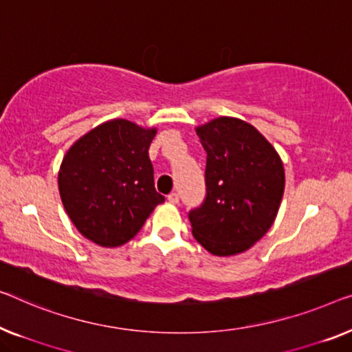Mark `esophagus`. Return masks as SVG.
Returning a JSON list of instances; mask_svg holds the SVG:
<instances>
[{
    "mask_svg": "<svg viewBox=\"0 0 352 352\" xmlns=\"http://www.w3.org/2000/svg\"><path fill=\"white\" fill-rule=\"evenodd\" d=\"M167 201L170 204H178V194L177 192H170L169 196H167Z\"/></svg>",
    "mask_w": 352,
    "mask_h": 352,
    "instance_id": "esophagus-1",
    "label": "esophagus"
}]
</instances>
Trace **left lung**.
Listing matches in <instances>:
<instances>
[{"mask_svg": "<svg viewBox=\"0 0 352 352\" xmlns=\"http://www.w3.org/2000/svg\"><path fill=\"white\" fill-rule=\"evenodd\" d=\"M196 133L207 151V196L188 214L192 235L214 256L243 253L276 218L285 192L281 158L243 120L219 117Z\"/></svg>", "mask_w": 352, "mask_h": 352, "instance_id": "1", "label": "left lung"}]
</instances>
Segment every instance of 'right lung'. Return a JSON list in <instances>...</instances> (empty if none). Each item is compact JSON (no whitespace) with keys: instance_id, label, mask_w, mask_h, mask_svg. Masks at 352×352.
Here are the masks:
<instances>
[{"instance_id":"obj_1","label":"right lung","mask_w":352,"mask_h":352,"mask_svg":"<svg viewBox=\"0 0 352 352\" xmlns=\"http://www.w3.org/2000/svg\"><path fill=\"white\" fill-rule=\"evenodd\" d=\"M155 135L156 128L115 118L67 150L58 172L60 196L83 237L106 248L122 246L164 202L148 158Z\"/></svg>"}]
</instances>
